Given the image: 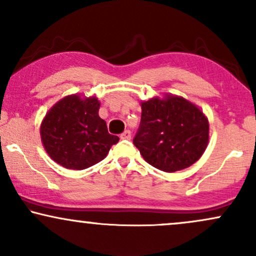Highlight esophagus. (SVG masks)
I'll use <instances>...</instances> for the list:
<instances>
[{"instance_id": "esophagus-1", "label": "esophagus", "mask_w": 256, "mask_h": 256, "mask_svg": "<svg viewBox=\"0 0 256 256\" xmlns=\"http://www.w3.org/2000/svg\"><path fill=\"white\" fill-rule=\"evenodd\" d=\"M120 138H122V140H130V138H131V132L128 131V130L124 131L122 134H120Z\"/></svg>"}]
</instances>
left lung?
<instances>
[{"instance_id": "left-lung-1", "label": "left lung", "mask_w": 256, "mask_h": 256, "mask_svg": "<svg viewBox=\"0 0 256 256\" xmlns=\"http://www.w3.org/2000/svg\"><path fill=\"white\" fill-rule=\"evenodd\" d=\"M210 125L204 114L183 98L168 95L142 104L134 144L149 165L164 172L192 166L208 144Z\"/></svg>"}]
</instances>
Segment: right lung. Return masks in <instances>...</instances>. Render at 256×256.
<instances>
[{"instance_id": "obj_1", "label": "right lung", "mask_w": 256, "mask_h": 256, "mask_svg": "<svg viewBox=\"0 0 256 256\" xmlns=\"http://www.w3.org/2000/svg\"><path fill=\"white\" fill-rule=\"evenodd\" d=\"M96 98L67 96L58 101L40 125V137L46 152L55 162L70 170H84L107 156L118 136L108 132L98 116Z\"/></svg>"}]
</instances>
